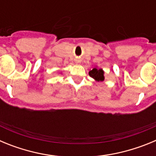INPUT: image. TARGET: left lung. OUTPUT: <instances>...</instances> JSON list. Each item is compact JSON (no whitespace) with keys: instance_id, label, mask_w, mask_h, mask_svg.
<instances>
[{"instance_id":"left-lung-1","label":"left lung","mask_w":156,"mask_h":156,"mask_svg":"<svg viewBox=\"0 0 156 156\" xmlns=\"http://www.w3.org/2000/svg\"><path fill=\"white\" fill-rule=\"evenodd\" d=\"M105 72L102 69H98L97 66H95L94 68L89 72V76L91 78H93L95 81H104Z\"/></svg>"}]
</instances>
